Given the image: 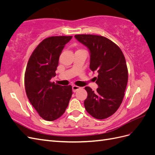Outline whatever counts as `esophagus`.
I'll use <instances>...</instances> for the list:
<instances>
[{
    "label": "esophagus",
    "mask_w": 155,
    "mask_h": 155,
    "mask_svg": "<svg viewBox=\"0 0 155 155\" xmlns=\"http://www.w3.org/2000/svg\"><path fill=\"white\" fill-rule=\"evenodd\" d=\"M81 88V87H79L78 86H76V85H74L72 86V91L74 92H76L77 91L79 90V89Z\"/></svg>",
    "instance_id": "obj_1"
}]
</instances>
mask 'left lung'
Wrapping results in <instances>:
<instances>
[{"label": "left lung", "mask_w": 155, "mask_h": 155, "mask_svg": "<svg viewBox=\"0 0 155 155\" xmlns=\"http://www.w3.org/2000/svg\"><path fill=\"white\" fill-rule=\"evenodd\" d=\"M90 51V68L98 73L96 92L89 87L84 101L85 109L92 117L103 120L118 109L128 81V70L122 51L110 39L101 35L81 34L74 36Z\"/></svg>", "instance_id": "1"}]
</instances>
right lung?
Listing matches in <instances>:
<instances>
[{
    "instance_id": "1",
    "label": "right lung",
    "mask_w": 155,
    "mask_h": 155,
    "mask_svg": "<svg viewBox=\"0 0 155 155\" xmlns=\"http://www.w3.org/2000/svg\"><path fill=\"white\" fill-rule=\"evenodd\" d=\"M72 36H53L45 39L33 51L28 62L25 85L28 98L42 118L54 121L61 116L72 94L71 85L51 82L55 76L59 58Z\"/></svg>"
}]
</instances>
